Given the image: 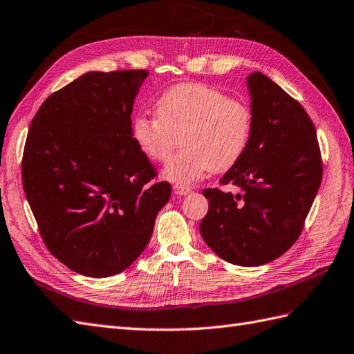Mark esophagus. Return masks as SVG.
Segmentation results:
<instances>
[{
  "mask_svg": "<svg viewBox=\"0 0 354 354\" xmlns=\"http://www.w3.org/2000/svg\"><path fill=\"white\" fill-rule=\"evenodd\" d=\"M174 192H175V194L185 196V194H190V193H192V188H190V187H187V185L175 184V185H174Z\"/></svg>",
  "mask_w": 354,
  "mask_h": 354,
  "instance_id": "obj_1",
  "label": "esophagus"
}]
</instances>
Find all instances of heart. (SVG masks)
Returning a JSON list of instances; mask_svg holds the SVG:
<instances>
[{"instance_id": "b5f03b06", "label": "heart", "mask_w": 354, "mask_h": 354, "mask_svg": "<svg viewBox=\"0 0 354 354\" xmlns=\"http://www.w3.org/2000/svg\"><path fill=\"white\" fill-rule=\"evenodd\" d=\"M157 118L140 114L131 134L147 158L169 160L164 176L190 185L208 171H227L243 158L252 138L253 113L248 102L229 97L220 88L201 83L178 84L155 102Z\"/></svg>"}]
</instances>
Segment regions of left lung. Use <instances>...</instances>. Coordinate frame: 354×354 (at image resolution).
I'll use <instances>...</instances> for the list:
<instances>
[{
    "label": "left lung",
    "instance_id": "8db88e82",
    "mask_svg": "<svg viewBox=\"0 0 354 354\" xmlns=\"http://www.w3.org/2000/svg\"><path fill=\"white\" fill-rule=\"evenodd\" d=\"M253 131L248 151L220 179L238 193L205 188L201 235L221 259L267 264L300 236L323 178L314 122L301 104L261 72L248 78Z\"/></svg>",
    "mask_w": 354,
    "mask_h": 354
}]
</instances>
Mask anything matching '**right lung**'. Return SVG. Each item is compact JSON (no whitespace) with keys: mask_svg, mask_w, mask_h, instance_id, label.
Wrapping results in <instances>:
<instances>
[{"mask_svg":"<svg viewBox=\"0 0 354 354\" xmlns=\"http://www.w3.org/2000/svg\"><path fill=\"white\" fill-rule=\"evenodd\" d=\"M145 69L88 72L46 97L31 120L22 185L48 250L75 273L128 268L151 240L171 187L131 134Z\"/></svg>","mask_w":354,"mask_h":354,"instance_id":"1","label":"right lung"}]
</instances>
